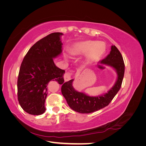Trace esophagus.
<instances>
[{
    "instance_id": "esophagus-1",
    "label": "esophagus",
    "mask_w": 146,
    "mask_h": 146,
    "mask_svg": "<svg viewBox=\"0 0 146 146\" xmlns=\"http://www.w3.org/2000/svg\"><path fill=\"white\" fill-rule=\"evenodd\" d=\"M72 72H66L64 75V80L65 82H68L69 80H70V78H71L72 77Z\"/></svg>"
}]
</instances>
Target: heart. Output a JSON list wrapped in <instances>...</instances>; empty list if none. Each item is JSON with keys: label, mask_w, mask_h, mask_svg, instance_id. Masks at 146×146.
Segmentation results:
<instances>
[{"label": "heart", "mask_w": 146, "mask_h": 146, "mask_svg": "<svg viewBox=\"0 0 146 146\" xmlns=\"http://www.w3.org/2000/svg\"><path fill=\"white\" fill-rule=\"evenodd\" d=\"M105 52V47L103 44L95 41L78 42L74 47L75 54H85L88 53L87 61L88 62L98 61Z\"/></svg>", "instance_id": "b5f03b06"}]
</instances>
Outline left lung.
<instances>
[{
  "instance_id": "8db88e82",
  "label": "left lung",
  "mask_w": 146,
  "mask_h": 146,
  "mask_svg": "<svg viewBox=\"0 0 146 146\" xmlns=\"http://www.w3.org/2000/svg\"><path fill=\"white\" fill-rule=\"evenodd\" d=\"M101 63L111 66L117 73L116 83L107 93L101 96L90 97L74 89L73 79L62 83L61 92L69 107L74 111L80 113H91L98 111L108 105L120 90L124 76L125 64L121 52L115 46H111L110 53L101 61Z\"/></svg>"
}]
</instances>
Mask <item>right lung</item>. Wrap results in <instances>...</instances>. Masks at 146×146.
Here are the masks:
<instances>
[{"label":"right lung","instance_id":"obj_1","mask_svg":"<svg viewBox=\"0 0 146 146\" xmlns=\"http://www.w3.org/2000/svg\"><path fill=\"white\" fill-rule=\"evenodd\" d=\"M60 32L52 33L33 44L25 55L17 78V99L25 112L32 115L44 113L47 85L51 80L62 84L64 70L56 67L54 60L60 55Z\"/></svg>","mask_w":146,"mask_h":146}]
</instances>
